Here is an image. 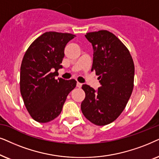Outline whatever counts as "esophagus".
<instances>
[{
	"instance_id": "obj_1",
	"label": "esophagus",
	"mask_w": 159,
	"mask_h": 159,
	"mask_svg": "<svg viewBox=\"0 0 159 159\" xmlns=\"http://www.w3.org/2000/svg\"><path fill=\"white\" fill-rule=\"evenodd\" d=\"M76 86H77V87H78V88H81V86H82V84L79 83V82H78L77 84H76Z\"/></svg>"
}]
</instances>
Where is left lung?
I'll return each mask as SVG.
<instances>
[{
	"label": "left lung",
	"instance_id": "left-lung-1",
	"mask_svg": "<svg viewBox=\"0 0 159 159\" xmlns=\"http://www.w3.org/2000/svg\"><path fill=\"white\" fill-rule=\"evenodd\" d=\"M94 54L91 70L95 71L101 84L95 91L84 84L86 97L81 102L84 116L97 126L114 121L120 115L134 88V65L126 46L107 30L88 33Z\"/></svg>",
	"mask_w": 159,
	"mask_h": 159
}]
</instances>
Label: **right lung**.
<instances>
[{
	"label": "right lung",
	"mask_w": 159,
	"mask_h": 159,
	"mask_svg": "<svg viewBox=\"0 0 159 159\" xmlns=\"http://www.w3.org/2000/svg\"><path fill=\"white\" fill-rule=\"evenodd\" d=\"M75 35L46 32L27 48L20 68V92L34 120L47 123L60 115L67 95L76 86L75 80L58 78L65 48Z\"/></svg>",
	"instance_id": "obj_1"
}]
</instances>
